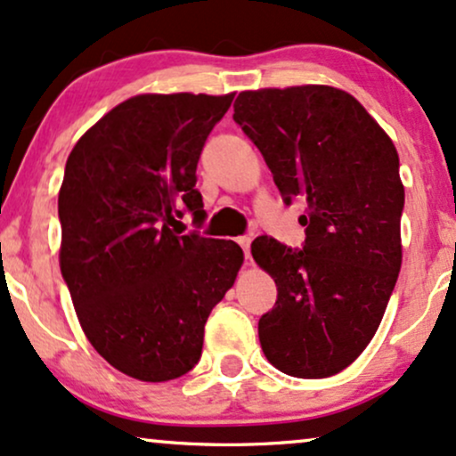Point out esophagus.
Listing matches in <instances>:
<instances>
[{
    "label": "esophagus",
    "instance_id": "34e87169",
    "mask_svg": "<svg viewBox=\"0 0 456 456\" xmlns=\"http://www.w3.org/2000/svg\"><path fill=\"white\" fill-rule=\"evenodd\" d=\"M237 243L243 247V254H245V257L247 260H249V254H251V239L249 237H240Z\"/></svg>",
    "mask_w": 456,
    "mask_h": 456
}]
</instances>
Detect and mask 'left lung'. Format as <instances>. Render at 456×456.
<instances>
[{"label":"left lung","instance_id":"8db88e82","mask_svg":"<svg viewBox=\"0 0 456 456\" xmlns=\"http://www.w3.org/2000/svg\"><path fill=\"white\" fill-rule=\"evenodd\" d=\"M234 122L285 202H308L300 251L271 237L251 245L279 291L257 323L262 351L283 374L328 379L374 338L400 274V156L353 94L325 84L243 91Z\"/></svg>","mask_w":456,"mask_h":456}]
</instances>
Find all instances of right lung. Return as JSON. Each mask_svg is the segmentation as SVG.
Wrapping results in <instances>:
<instances>
[{"label": "right lung", "mask_w": 456, "mask_h": 456, "mask_svg": "<svg viewBox=\"0 0 456 456\" xmlns=\"http://www.w3.org/2000/svg\"><path fill=\"white\" fill-rule=\"evenodd\" d=\"M230 94H137L73 145L59 190V264L94 351L122 374L165 383L199 363L205 323L234 285V240L179 234L202 219L196 165Z\"/></svg>", "instance_id": "add662e5"}]
</instances>
